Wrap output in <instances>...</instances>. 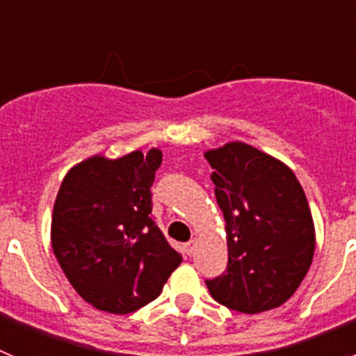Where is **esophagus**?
<instances>
[{
    "label": "esophagus",
    "instance_id": "34e87169",
    "mask_svg": "<svg viewBox=\"0 0 356 356\" xmlns=\"http://www.w3.org/2000/svg\"><path fill=\"white\" fill-rule=\"evenodd\" d=\"M194 248H196V242H194V241H188V242H185V244H184V251L188 254V257L194 253Z\"/></svg>",
    "mask_w": 356,
    "mask_h": 356
}]
</instances>
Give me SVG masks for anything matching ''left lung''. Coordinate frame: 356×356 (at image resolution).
Returning a JSON list of instances; mask_svg holds the SVG:
<instances>
[{"instance_id":"8db88e82","label":"left lung","mask_w":356,"mask_h":356,"mask_svg":"<svg viewBox=\"0 0 356 356\" xmlns=\"http://www.w3.org/2000/svg\"><path fill=\"white\" fill-rule=\"evenodd\" d=\"M225 216L228 267L207 280L217 303L242 314L284 305L307 276L316 228L307 196L284 162L244 143L205 151Z\"/></svg>"}]
</instances>
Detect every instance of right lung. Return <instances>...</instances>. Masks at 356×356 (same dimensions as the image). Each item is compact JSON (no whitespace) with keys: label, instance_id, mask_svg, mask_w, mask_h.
<instances>
[{"label":"right lung","instance_id":"obj_1","mask_svg":"<svg viewBox=\"0 0 356 356\" xmlns=\"http://www.w3.org/2000/svg\"><path fill=\"white\" fill-rule=\"evenodd\" d=\"M162 151L121 159L94 155L62 180L51 248L72 289L108 314H130L156 300L181 254L151 219V185Z\"/></svg>","mask_w":356,"mask_h":356}]
</instances>
